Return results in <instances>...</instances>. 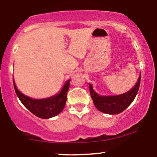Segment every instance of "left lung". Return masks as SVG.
I'll use <instances>...</instances> for the list:
<instances>
[{
    "instance_id": "8db88e82",
    "label": "left lung",
    "mask_w": 157,
    "mask_h": 157,
    "mask_svg": "<svg viewBox=\"0 0 157 157\" xmlns=\"http://www.w3.org/2000/svg\"><path fill=\"white\" fill-rule=\"evenodd\" d=\"M141 75L133 89L127 93L116 96H100L94 91L91 84H89L90 93L94 105L100 111L107 114H118L126 110L136 96L139 91Z\"/></svg>"
}]
</instances>
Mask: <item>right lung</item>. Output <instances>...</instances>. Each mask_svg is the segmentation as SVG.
I'll list each match as a JSON object with an SVG mask.
<instances>
[{"label": "right lung", "mask_w": 157, "mask_h": 157, "mask_svg": "<svg viewBox=\"0 0 157 157\" xmlns=\"http://www.w3.org/2000/svg\"><path fill=\"white\" fill-rule=\"evenodd\" d=\"M13 86L16 93L23 105L32 113L33 115L40 118H49L57 116L64 109L67 101V91L70 88V80H67L61 92L57 95L46 98V99L36 100L27 97L18 91L16 87L13 79Z\"/></svg>", "instance_id": "add662e5"}]
</instances>
